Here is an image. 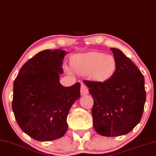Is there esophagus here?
I'll return each mask as SVG.
<instances>
[{
	"label": "esophagus",
	"mask_w": 156,
	"mask_h": 156,
	"mask_svg": "<svg viewBox=\"0 0 156 156\" xmlns=\"http://www.w3.org/2000/svg\"><path fill=\"white\" fill-rule=\"evenodd\" d=\"M88 89L86 87L85 85H84L83 83H81V87H80V93L81 95H86L88 94Z\"/></svg>",
	"instance_id": "34e87169"
}]
</instances>
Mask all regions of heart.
<instances>
[{
  "mask_svg": "<svg viewBox=\"0 0 156 156\" xmlns=\"http://www.w3.org/2000/svg\"><path fill=\"white\" fill-rule=\"evenodd\" d=\"M73 70L76 73L87 74L91 78L103 81L109 78L116 69V60L111 55L99 52L78 54L71 62Z\"/></svg>",
  "mask_w": 156,
  "mask_h": 156,
  "instance_id": "1",
  "label": "heart"
}]
</instances>
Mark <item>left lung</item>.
I'll return each mask as SVG.
<instances>
[{
  "mask_svg": "<svg viewBox=\"0 0 156 156\" xmlns=\"http://www.w3.org/2000/svg\"><path fill=\"white\" fill-rule=\"evenodd\" d=\"M116 69L103 82L83 80L92 95L94 128L105 137L126 135L140 122L146 101L144 78L130 59L110 48Z\"/></svg>",
  "mask_w": 156,
  "mask_h": 156,
  "instance_id": "obj_1",
  "label": "left lung"
}]
</instances>
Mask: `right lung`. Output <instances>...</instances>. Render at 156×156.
<instances>
[{"instance_id":"1","label":"right lung","mask_w":156,"mask_h":156,"mask_svg":"<svg viewBox=\"0 0 156 156\" xmlns=\"http://www.w3.org/2000/svg\"><path fill=\"white\" fill-rule=\"evenodd\" d=\"M65 54L60 49L39 52L24 64L14 82V117L21 129L35 140L62 137L69 110L80 98V83L65 87L59 82Z\"/></svg>"}]
</instances>
